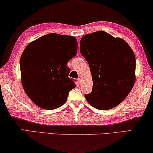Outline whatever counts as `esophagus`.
<instances>
[{"label": "esophagus", "mask_w": 153, "mask_h": 153, "mask_svg": "<svg viewBox=\"0 0 153 153\" xmlns=\"http://www.w3.org/2000/svg\"><path fill=\"white\" fill-rule=\"evenodd\" d=\"M77 81H78V82L80 83V82L81 81V78H79L78 79H77Z\"/></svg>", "instance_id": "obj_1"}]
</instances>
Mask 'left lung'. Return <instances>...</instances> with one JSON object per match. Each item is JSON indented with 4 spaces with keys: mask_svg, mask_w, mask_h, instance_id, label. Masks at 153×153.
Here are the masks:
<instances>
[{
    "mask_svg": "<svg viewBox=\"0 0 153 153\" xmlns=\"http://www.w3.org/2000/svg\"><path fill=\"white\" fill-rule=\"evenodd\" d=\"M80 52L89 64L93 89L85 97L97 109H110L122 103L135 82L136 58L124 39L103 31L82 37Z\"/></svg>",
    "mask_w": 153,
    "mask_h": 153,
    "instance_id": "1",
    "label": "left lung"
}]
</instances>
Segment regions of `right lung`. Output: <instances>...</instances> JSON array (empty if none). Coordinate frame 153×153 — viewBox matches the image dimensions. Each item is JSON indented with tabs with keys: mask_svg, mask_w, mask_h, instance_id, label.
I'll return each instance as SVG.
<instances>
[{
	"mask_svg": "<svg viewBox=\"0 0 153 153\" xmlns=\"http://www.w3.org/2000/svg\"><path fill=\"white\" fill-rule=\"evenodd\" d=\"M74 37L49 33L31 42L20 60L21 83L29 99L39 108L63 105L76 87L68 77L67 63L77 53Z\"/></svg>",
	"mask_w": 153,
	"mask_h": 153,
	"instance_id": "obj_1",
	"label": "right lung"
}]
</instances>
